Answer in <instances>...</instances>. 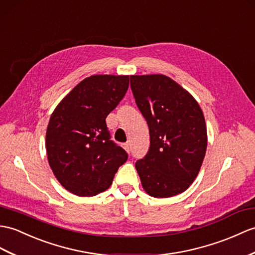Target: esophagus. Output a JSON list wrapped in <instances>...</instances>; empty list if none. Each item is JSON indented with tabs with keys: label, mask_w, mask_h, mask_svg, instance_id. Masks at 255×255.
Masks as SVG:
<instances>
[{
	"label": "esophagus",
	"mask_w": 255,
	"mask_h": 255,
	"mask_svg": "<svg viewBox=\"0 0 255 255\" xmlns=\"http://www.w3.org/2000/svg\"><path fill=\"white\" fill-rule=\"evenodd\" d=\"M124 147H125V150H126L128 153H130V144L128 143V142H127V143L124 144Z\"/></svg>",
	"instance_id": "esophagus-1"
}]
</instances>
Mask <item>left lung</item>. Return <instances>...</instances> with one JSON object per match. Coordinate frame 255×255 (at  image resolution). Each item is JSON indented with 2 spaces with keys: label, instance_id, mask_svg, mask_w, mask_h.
I'll use <instances>...</instances> for the list:
<instances>
[{
  "label": "left lung",
  "instance_id": "left-lung-1",
  "mask_svg": "<svg viewBox=\"0 0 255 255\" xmlns=\"http://www.w3.org/2000/svg\"><path fill=\"white\" fill-rule=\"evenodd\" d=\"M130 87L150 131L149 151L135 162L142 187L154 198L186 191L199 174L208 145L202 110L167 76H130Z\"/></svg>",
  "mask_w": 255,
  "mask_h": 255
}]
</instances>
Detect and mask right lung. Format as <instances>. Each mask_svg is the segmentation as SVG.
Returning a JSON list of instances; mask_svg holds the SVG:
<instances>
[{"mask_svg": "<svg viewBox=\"0 0 255 255\" xmlns=\"http://www.w3.org/2000/svg\"><path fill=\"white\" fill-rule=\"evenodd\" d=\"M128 87L129 76H90L51 115L45 138L47 159L56 179L69 192L92 197L105 191L127 161V152L111 140L105 120Z\"/></svg>", "mask_w": 255, "mask_h": 255, "instance_id": "add662e5", "label": "right lung"}]
</instances>
